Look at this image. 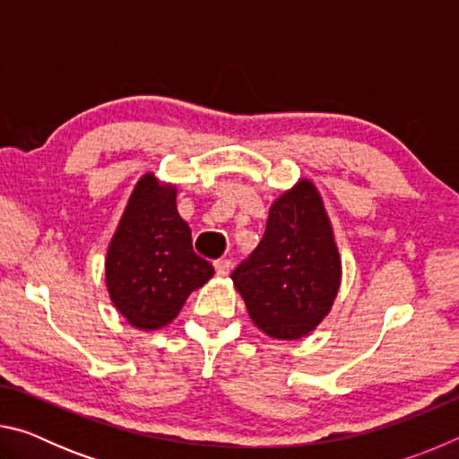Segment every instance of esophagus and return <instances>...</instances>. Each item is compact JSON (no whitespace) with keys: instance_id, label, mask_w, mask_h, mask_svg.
Returning <instances> with one entry per match:
<instances>
[{"instance_id":"34e87169","label":"esophagus","mask_w":459,"mask_h":459,"mask_svg":"<svg viewBox=\"0 0 459 459\" xmlns=\"http://www.w3.org/2000/svg\"><path fill=\"white\" fill-rule=\"evenodd\" d=\"M230 261L229 259H219L214 263V271H216V275L219 277H224V275H229V271H230Z\"/></svg>"}]
</instances>
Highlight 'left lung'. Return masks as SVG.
<instances>
[{
    "label": "left lung",
    "instance_id": "1",
    "mask_svg": "<svg viewBox=\"0 0 459 459\" xmlns=\"http://www.w3.org/2000/svg\"><path fill=\"white\" fill-rule=\"evenodd\" d=\"M230 279L251 322L269 338L301 340L324 322L342 283V257L309 178L273 200L259 247Z\"/></svg>",
    "mask_w": 459,
    "mask_h": 459
}]
</instances>
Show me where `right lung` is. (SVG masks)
<instances>
[{
    "mask_svg": "<svg viewBox=\"0 0 459 459\" xmlns=\"http://www.w3.org/2000/svg\"><path fill=\"white\" fill-rule=\"evenodd\" d=\"M176 196V184L143 174L107 247L105 285L111 304L143 332L172 324L190 293L214 275L211 263L194 253Z\"/></svg>",
    "mask_w": 459,
    "mask_h": 459,
    "instance_id": "obj_1",
    "label": "right lung"
}]
</instances>
